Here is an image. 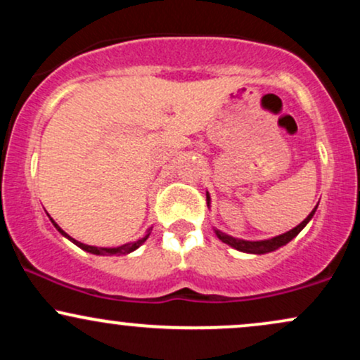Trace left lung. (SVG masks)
Returning <instances> with one entry per match:
<instances>
[{"mask_svg": "<svg viewBox=\"0 0 360 360\" xmlns=\"http://www.w3.org/2000/svg\"><path fill=\"white\" fill-rule=\"evenodd\" d=\"M206 201H210L208 194H206ZM315 212H316V206H315V210H313V212L309 213L308 217L304 218V220L301 221L298 226H295V229L289 230V232H286V233L278 235V237L271 238V240H260V242L240 240V238L230 237V235L223 233V232H220V230H214V232H217L218 238H220L221 242L229 243V245H232L233 249H237V250H240V252H249V254H267V252H272V250L279 249V247L286 245L288 242H291L292 238H295L296 235H298V233L301 232V230H303L304 226H307V223H308L309 220H311L313 214H315Z\"/></svg>", "mask_w": 360, "mask_h": 360, "instance_id": "8db88e82", "label": "left lung"}]
</instances>
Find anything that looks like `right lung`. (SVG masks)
Segmentation results:
<instances>
[{
    "mask_svg": "<svg viewBox=\"0 0 360 360\" xmlns=\"http://www.w3.org/2000/svg\"><path fill=\"white\" fill-rule=\"evenodd\" d=\"M52 220V218H51ZM52 223L53 225H56V229L59 230V232L64 235V237H68L69 240H72L74 243H76L77 247H81L82 250H86V252H91V254H96V255H122V254H130V252H134L135 249H139L140 245H142L143 242L147 240L148 238V235H150V230L152 229H148V232H147V235L143 238H140V240H137V242H131V243H125V245H122V247H117V249H101V247H93V245H86V243H81V242H77V240H74V238H71L69 237L68 233L64 232V230L60 229L59 225H57L56 221L52 220Z\"/></svg>",
    "mask_w": 360,
    "mask_h": 360,
    "instance_id": "add662e5",
    "label": "right lung"
}]
</instances>
